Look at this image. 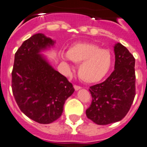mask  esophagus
Masks as SVG:
<instances>
[{"instance_id": "esophagus-1", "label": "esophagus", "mask_w": 147, "mask_h": 147, "mask_svg": "<svg viewBox=\"0 0 147 147\" xmlns=\"http://www.w3.org/2000/svg\"><path fill=\"white\" fill-rule=\"evenodd\" d=\"M74 88H75V90H80L81 88V87L80 86H78V85H74Z\"/></svg>"}]
</instances>
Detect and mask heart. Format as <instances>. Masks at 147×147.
<instances>
[{"label": "heart", "instance_id": "obj_1", "mask_svg": "<svg viewBox=\"0 0 147 147\" xmlns=\"http://www.w3.org/2000/svg\"><path fill=\"white\" fill-rule=\"evenodd\" d=\"M62 58L65 61L71 59L75 63H80L78 75L88 83L102 80L113 65V55L108 49L87 42L74 44L67 53L62 54Z\"/></svg>", "mask_w": 147, "mask_h": 147}]
</instances>
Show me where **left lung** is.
I'll return each mask as SVG.
<instances>
[{"label":"left lung","instance_id":"8db88e82","mask_svg":"<svg viewBox=\"0 0 147 147\" xmlns=\"http://www.w3.org/2000/svg\"><path fill=\"white\" fill-rule=\"evenodd\" d=\"M115 69L104 82L90 87L92 102L87 117L98 125L122 120L136 95L135 59L121 44L114 46Z\"/></svg>","mask_w":147,"mask_h":147}]
</instances>
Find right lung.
<instances>
[{
  "label": "right lung",
  "instance_id": "1",
  "mask_svg": "<svg viewBox=\"0 0 147 147\" xmlns=\"http://www.w3.org/2000/svg\"><path fill=\"white\" fill-rule=\"evenodd\" d=\"M55 41L36 34L23 42L15 54L12 91L20 110L29 119L48 124L59 119L73 85L55 70L41 52Z\"/></svg>",
  "mask_w": 147,
  "mask_h": 147
}]
</instances>
